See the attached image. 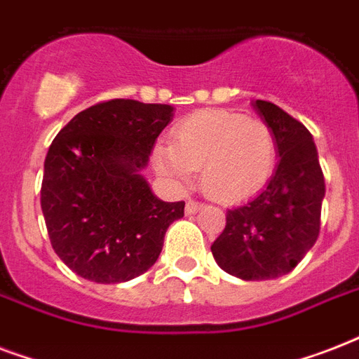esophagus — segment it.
<instances>
[{
  "label": "esophagus",
  "instance_id": "esophagus-1",
  "mask_svg": "<svg viewBox=\"0 0 359 359\" xmlns=\"http://www.w3.org/2000/svg\"><path fill=\"white\" fill-rule=\"evenodd\" d=\"M203 208V203H197V201H188L186 203V214H196L197 210H201Z\"/></svg>",
  "mask_w": 359,
  "mask_h": 359
}]
</instances>
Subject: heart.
<instances>
[{
    "label": "heart",
    "mask_w": 359,
    "mask_h": 359,
    "mask_svg": "<svg viewBox=\"0 0 359 359\" xmlns=\"http://www.w3.org/2000/svg\"><path fill=\"white\" fill-rule=\"evenodd\" d=\"M154 165L175 184H188L199 168L212 199L235 203L257 194L272 177L276 137L264 121L227 109H203L180 121L171 145H156Z\"/></svg>",
    "instance_id": "1"
}]
</instances>
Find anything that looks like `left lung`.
<instances>
[{
	"label": "left lung",
	"instance_id": "8db88e82",
	"mask_svg": "<svg viewBox=\"0 0 359 359\" xmlns=\"http://www.w3.org/2000/svg\"><path fill=\"white\" fill-rule=\"evenodd\" d=\"M251 106L272 128L278 165L262 191L227 210L224 233L210 250L231 276L264 281L289 273L315 245L326 186L309 130L276 104Z\"/></svg>",
	"mask_w": 359,
	"mask_h": 359
}]
</instances>
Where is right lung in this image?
<instances>
[{
    "instance_id": "obj_1",
    "label": "right lung",
    "mask_w": 359,
    "mask_h": 359,
    "mask_svg": "<svg viewBox=\"0 0 359 359\" xmlns=\"http://www.w3.org/2000/svg\"><path fill=\"white\" fill-rule=\"evenodd\" d=\"M173 106L115 98L83 109L44 160L41 207L53 251L95 283H123L156 262L184 201L165 203L143 177Z\"/></svg>"
}]
</instances>
